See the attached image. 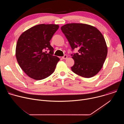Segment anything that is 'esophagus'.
<instances>
[{
	"label": "esophagus",
	"mask_w": 124,
	"mask_h": 124,
	"mask_svg": "<svg viewBox=\"0 0 124 124\" xmlns=\"http://www.w3.org/2000/svg\"><path fill=\"white\" fill-rule=\"evenodd\" d=\"M62 58L63 59H66L67 58V55H64L63 57H62Z\"/></svg>",
	"instance_id": "34e87169"
}]
</instances>
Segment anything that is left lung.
Instances as JSON below:
<instances>
[{
    "label": "left lung",
    "mask_w": 124,
    "mask_h": 124,
    "mask_svg": "<svg viewBox=\"0 0 124 124\" xmlns=\"http://www.w3.org/2000/svg\"><path fill=\"white\" fill-rule=\"evenodd\" d=\"M61 29L72 48H79L71 54L75 64L71 67L75 74L90 78L101 69L108 54L104 38L96 27L83 23H69Z\"/></svg>",
    "instance_id": "8db88e82"
}]
</instances>
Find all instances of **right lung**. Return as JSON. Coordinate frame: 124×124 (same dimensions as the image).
<instances>
[{"label":"right lung","instance_id":"1","mask_svg":"<svg viewBox=\"0 0 124 124\" xmlns=\"http://www.w3.org/2000/svg\"><path fill=\"white\" fill-rule=\"evenodd\" d=\"M58 28L57 24H38L20 36L16 56L20 66L30 78L41 80L54 72L59 59L54 55V49L49 41Z\"/></svg>","mask_w":124,"mask_h":124}]
</instances>
